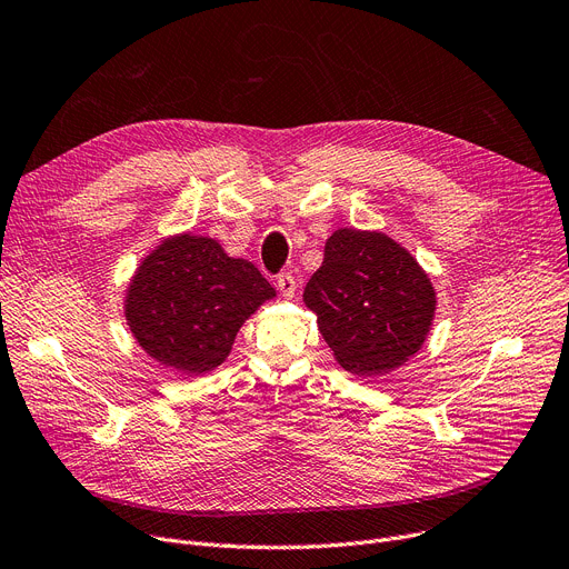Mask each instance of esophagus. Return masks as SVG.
<instances>
[{
  "label": "esophagus",
  "instance_id": "esophagus-1",
  "mask_svg": "<svg viewBox=\"0 0 569 569\" xmlns=\"http://www.w3.org/2000/svg\"><path fill=\"white\" fill-rule=\"evenodd\" d=\"M277 288H279L283 300H292L295 290H297V283H295V279H292L290 274H281V277L277 279Z\"/></svg>",
  "mask_w": 569,
  "mask_h": 569
}]
</instances>
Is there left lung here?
<instances>
[{
	"mask_svg": "<svg viewBox=\"0 0 569 569\" xmlns=\"http://www.w3.org/2000/svg\"><path fill=\"white\" fill-rule=\"evenodd\" d=\"M302 300L337 365L376 378L403 367L425 346L436 318V288L417 258L380 230L339 228Z\"/></svg>",
	"mask_w": 569,
	"mask_h": 569,
	"instance_id": "1",
	"label": "left lung"
}]
</instances>
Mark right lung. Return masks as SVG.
<instances>
[{"label":"right lung","instance_id":"obj_1","mask_svg":"<svg viewBox=\"0 0 569 569\" xmlns=\"http://www.w3.org/2000/svg\"><path fill=\"white\" fill-rule=\"evenodd\" d=\"M274 297L253 262L184 230L161 237L140 260L124 292V320L147 357L202 376L226 362L239 327Z\"/></svg>","mask_w":569,"mask_h":569}]
</instances>
